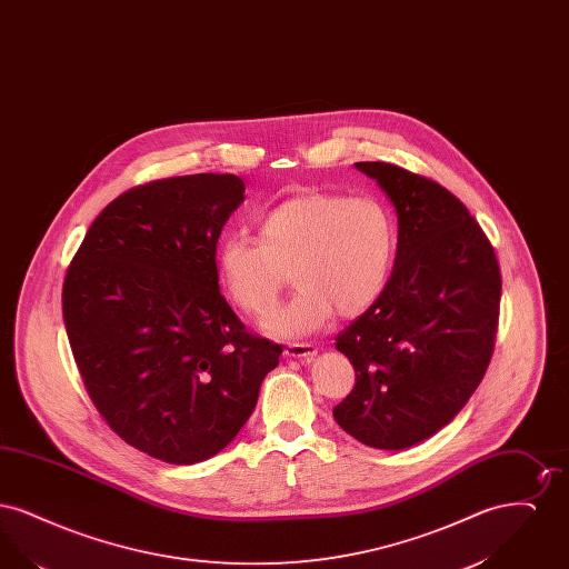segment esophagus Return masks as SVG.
<instances>
[{"mask_svg":"<svg viewBox=\"0 0 569 569\" xmlns=\"http://www.w3.org/2000/svg\"><path fill=\"white\" fill-rule=\"evenodd\" d=\"M283 353L288 358H313L318 353V348L313 343H290Z\"/></svg>","mask_w":569,"mask_h":569,"instance_id":"1","label":"esophagus"}]
</instances>
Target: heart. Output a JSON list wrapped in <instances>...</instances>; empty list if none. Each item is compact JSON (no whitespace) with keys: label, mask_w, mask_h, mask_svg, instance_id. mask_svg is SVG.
<instances>
[{"label":"heart","mask_w":569,"mask_h":569,"mask_svg":"<svg viewBox=\"0 0 569 569\" xmlns=\"http://www.w3.org/2000/svg\"><path fill=\"white\" fill-rule=\"evenodd\" d=\"M397 253L390 209L371 196L332 191L292 196L258 221L256 237L217 247L219 281L247 318H264L290 277L297 297L267 320L277 337H302L337 318L365 313L386 290Z\"/></svg>","instance_id":"obj_1"}]
</instances>
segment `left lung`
Returning a JSON list of instances; mask_svg holds the SVG:
<instances>
[{
    "label": "left lung",
    "mask_w": 569,
    "mask_h": 569,
    "mask_svg": "<svg viewBox=\"0 0 569 569\" xmlns=\"http://www.w3.org/2000/svg\"><path fill=\"white\" fill-rule=\"evenodd\" d=\"M399 217L395 269L381 297L335 348L356 371L332 409L365 446L403 450L446 427L487 373L499 325L495 247L452 191L390 162H358Z\"/></svg>",
    "instance_id": "1"
}]
</instances>
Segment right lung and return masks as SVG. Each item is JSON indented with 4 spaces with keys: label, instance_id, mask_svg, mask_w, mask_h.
<instances>
[{
    "label": "right lung",
    "instance_id": "obj_1",
    "mask_svg": "<svg viewBox=\"0 0 569 569\" xmlns=\"http://www.w3.org/2000/svg\"><path fill=\"white\" fill-rule=\"evenodd\" d=\"M234 174L136 186L93 219L61 292L89 399L153 459H211L241 431L281 346L219 292L217 239L243 202Z\"/></svg>",
    "mask_w": 569,
    "mask_h": 569
}]
</instances>
